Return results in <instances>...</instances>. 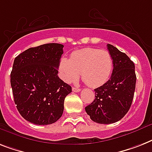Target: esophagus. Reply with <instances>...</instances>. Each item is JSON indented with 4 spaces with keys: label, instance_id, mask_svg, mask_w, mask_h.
Segmentation results:
<instances>
[{
    "label": "esophagus",
    "instance_id": "1",
    "mask_svg": "<svg viewBox=\"0 0 152 152\" xmlns=\"http://www.w3.org/2000/svg\"><path fill=\"white\" fill-rule=\"evenodd\" d=\"M72 91H73V92H80V88H76V87H72Z\"/></svg>",
    "mask_w": 152,
    "mask_h": 152
}]
</instances>
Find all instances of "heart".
Here are the masks:
<instances>
[{
	"label": "heart",
	"instance_id": "heart-1",
	"mask_svg": "<svg viewBox=\"0 0 152 152\" xmlns=\"http://www.w3.org/2000/svg\"><path fill=\"white\" fill-rule=\"evenodd\" d=\"M60 77L67 83L76 81L81 72L83 80L91 87L105 83L112 75L113 59L108 50L83 48L71 54L70 58L62 57L58 64Z\"/></svg>",
	"mask_w": 152,
	"mask_h": 152
}]
</instances>
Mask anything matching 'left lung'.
Returning a JSON list of instances; mask_svg holds the SVG:
<instances>
[{"label":"left lung","mask_w":152,"mask_h":152,"mask_svg":"<svg viewBox=\"0 0 152 152\" xmlns=\"http://www.w3.org/2000/svg\"><path fill=\"white\" fill-rule=\"evenodd\" d=\"M108 49L113 59L111 78L94 89L95 99L85 108L91 120L101 124H110L120 120L129 111L136 87L135 65L125 53L112 44Z\"/></svg>","instance_id":"8db88e82"}]
</instances>
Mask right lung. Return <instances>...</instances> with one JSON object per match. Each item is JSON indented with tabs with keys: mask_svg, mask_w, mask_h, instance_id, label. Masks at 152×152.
<instances>
[{
	"mask_svg": "<svg viewBox=\"0 0 152 152\" xmlns=\"http://www.w3.org/2000/svg\"><path fill=\"white\" fill-rule=\"evenodd\" d=\"M63 45L46 44L27 49L14 60L11 86L18 112L36 125H49L62 115L72 87L58 76Z\"/></svg>",
	"mask_w": 152,
	"mask_h": 152,
	"instance_id": "obj_1",
	"label": "right lung"
}]
</instances>
